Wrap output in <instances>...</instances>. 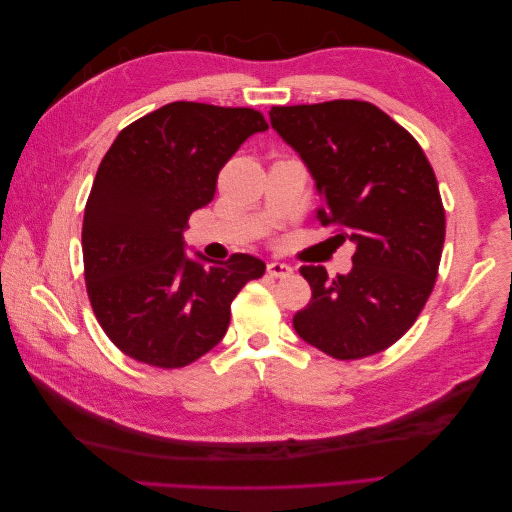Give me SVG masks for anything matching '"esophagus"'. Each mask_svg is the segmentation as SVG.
Wrapping results in <instances>:
<instances>
[{
	"instance_id": "1",
	"label": "esophagus",
	"mask_w": 512,
	"mask_h": 512,
	"mask_svg": "<svg viewBox=\"0 0 512 512\" xmlns=\"http://www.w3.org/2000/svg\"><path fill=\"white\" fill-rule=\"evenodd\" d=\"M267 273L269 275H273V277H288V275H292V267L290 265H286V262H269L267 265Z\"/></svg>"
}]
</instances>
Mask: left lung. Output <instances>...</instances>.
Returning <instances> with one entry per match:
<instances>
[{"label":"left lung","instance_id":"8db88e82","mask_svg":"<svg viewBox=\"0 0 512 512\" xmlns=\"http://www.w3.org/2000/svg\"><path fill=\"white\" fill-rule=\"evenodd\" d=\"M269 119L316 183L318 222L339 226L337 237L354 243L346 275L301 267L312 301L292 327L339 361L382 352L412 327L438 277L446 222L433 168L414 138L369 102L273 106Z\"/></svg>","mask_w":512,"mask_h":512}]
</instances>
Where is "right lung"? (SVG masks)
<instances>
[{
	"label": "right lung",
	"instance_id": "add662e5",
	"mask_svg": "<svg viewBox=\"0 0 512 512\" xmlns=\"http://www.w3.org/2000/svg\"><path fill=\"white\" fill-rule=\"evenodd\" d=\"M254 108L170 102L121 130L96 173L83 220L87 294L108 339L132 359L185 367L222 342L237 292L265 273L250 254H185L190 215L256 132Z\"/></svg>",
	"mask_w": 512,
	"mask_h": 512
}]
</instances>
